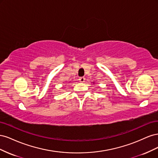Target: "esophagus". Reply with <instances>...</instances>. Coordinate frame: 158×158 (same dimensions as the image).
I'll return each mask as SVG.
<instances>
[{"instance_id": "obj_1", "label": "esophagus", "mask_w": 158, "mask_h": 158, "mask_svg": "<svg viewBox=\"0 0 158 158\" xmlns=\"http://www.w3.org/2000/svg\"><path fill=\"white\" fill-rule=\"evenodd\" d=\"M79 82H85V78L84 77H80V78H79Z\"/></svg>"}]
</instances>
